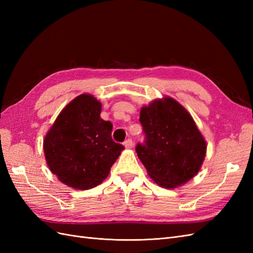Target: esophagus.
Listing matches in <instances>:
<instances>
[{
    "mask_svg": "<svg viewBox=\"0 0 253 253\" xmlns=\"http://www.w3.org/2000/svg\"><path fill=\"white\" fill-rule=\"evenodd\" d=\"M124 144H125V147L126 148H132L133 147V141H132V139H126L125 142H124Z\"/></svg>",
    "mask_w": 253,
    "mask_h": 253,
    "instance_id": "34e87169",
    "label": "esophagus"
}]
</instances>
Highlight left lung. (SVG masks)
<instances>
[{"mask_svg": "<svg viewBox=\"0 0 253 253\" xmlns=\"http://www.w3.org/2000/svg\"><path fill=\"white\" fill-rule=\"evenodd\" d=\"M139 121L144 140L135 149L151 178L164 188H175L194 177L207 145L186 109L166 97L143 106Z\"/></svg>", "mask_w": 253, "mask_h": 253, "instance_id": "1", "label": "left lung"}]
</instances>
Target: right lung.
I'll use <instances>...</instances> for the list:
<instances>
[{
    "mask_svg": "<svg viewBox=\"0 0 253 253\" xmlns=\"http://www.w3.org/2000/svg\"><path fill=\"white\" fill-rule=\"evenodd\" d=\"M101 103L82 94L59 114L44 139V154L60 181L87 190L101 183L125 147L112 138L113 125L100 117Z\"/></svg>",
    "mask_w": 253,
    "mask_h": 253,
    "instance_id": "1",
    "label": "right lung"
}]
</instances>
